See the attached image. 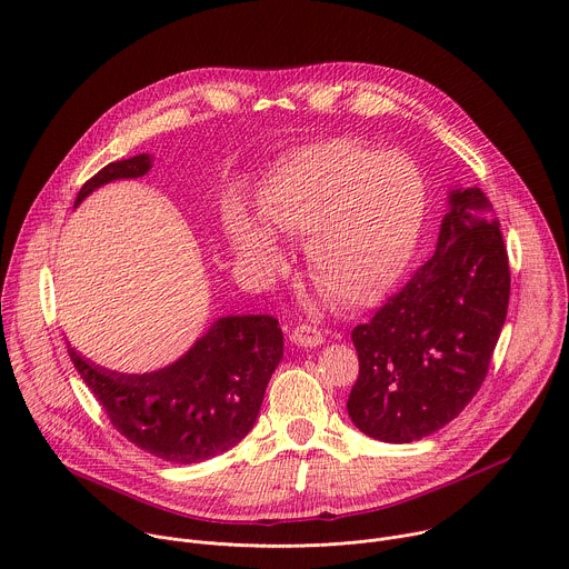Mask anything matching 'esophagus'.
<instances>
[{
	"instance_id": "obj_1",
	"label": "esophagus",
	"mask_w": 569,
	"mask_h": 569,
	"mask_svg": "<svg viewBox=\"0 0 569 569\" xmlns=\"http://www.w3.org/2000/svg\"><path fill=\"white\" fill-rule=\"evenodd\" d=\"M290 340L299 347H306V349L310 347L312 349V347H319L323 342V336L317 327H310V323H299V327L292 331Z\"/></svg>"
}]
</instances>
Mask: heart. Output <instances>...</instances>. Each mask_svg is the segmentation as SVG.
Returning <instances> with one entry per match:
<instances>
[{
	"instance_id": "1",
	"label": "heart",
	"mask_w": 569,
	"mask_h": 569,
	"mask_svg": "<svg viewBox=\"0 0 569 569\" xmlns=\"http://www.w3.org/2000/svg\"><path fill=\"white\" fill-rule=\"evenodd\" d=\"M259 209L270 229L306 236L310 279L349 308L382 299L408 270L428 213V182L417 161L360 139H331L286 157L268 178ZM238 259L274 272V236L248 216H229Z\"/></svg>"
}]
</instances>
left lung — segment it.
I'll return each mask as SVG.
<instances>
[{"mask_svg": "<svg viewBox=\"0 0 569 569\" xmlns=\"http://www.w3.org/2000/svg\"><path fill=\"white\" fill-rule=\"evenodd\" d=\"M509 292L491 200L477 187L452 191L432 259L351 331L360 373L347 410L356 428L410 443L459 417L489 373Z\"/></svg>", "mask_w": 569, "mask_h": 569, "instance_id": "8db88e82", "label": "left lung"}]
</instances>
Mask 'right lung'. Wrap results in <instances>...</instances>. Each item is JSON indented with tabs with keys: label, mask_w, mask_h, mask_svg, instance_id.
I'll return each instance as SVG.
<instances>
[{
	"label": "right lung",
	"mask_w": 569,
	"mask_h": 569,
	"mask_svg": "<svg viewBox=\"0 0 569 569\" xmlns=\"http://www.w3.org/2000/svg\"><path fill=\"white\" fill-rule=\"evenodd\" d=\"M148 171V154L112 161L83 184L76 204L101 184ZM67 351L117 432L164 461L196 463L252 430L283 358V333L270 315L220 317L178 362L141 376L114 373Z\"/></svg>",
	"instance_id": "1"
}]
</instances>
